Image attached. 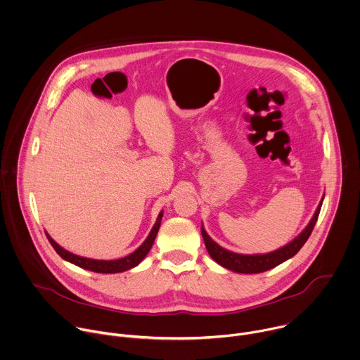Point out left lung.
I'll return each instance as SVG.
<instances>
[{"mask_svg":"<svg viewBox=\"0 0 360 360\" xmlns=\"http://www.w3.org/2000/svg\"><path fill=\"white\" fill-rule=\"evenodd\" d=\"M321 206H322V200H321L319 206L316 207L315 214L312 216L309 224L304 229V231L297 238H294L291 243H288L287 246H284L273 253L245 256V255H237V253L229 252V250L220 248L219 245H216L207 236V233L203 230V227H202V237H203L205 246L207 249V253L220 266H223L231 271H236V273H245V274L263 273V271L274 269L276 266L281 264L283 262L291 259L301 250V248L305 245V242L308 240V237L311 236V233L314 230V226H315L319 212H321Z\"/></svg>","mask_w":360,"mask_h":360,"instance_id":"1","label":"left lung"}]
</instances>
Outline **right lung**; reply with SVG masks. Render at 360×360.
<instances>
[{
  "mask_svg": "<svg viewBox=\"0 0 360 360\" xmlns=\"http://www.w3.org/2000/svg\"><path fill=\"white\" fill-rule=\"evenodd\" d=\"M161 217H162V212L160 213L158 219H157V223L154 224L151 233L148 234L147 240L131 255L126 256L124 259H118V260H91V259H86V257H80V256H76V255H72L69 253L68 250L62 249L56 242H53V238H51L49 234H46L49 243L52 245V248L55 249V252L62 257L65 259L66 262H70L82 269H86V270H90V271H94V273H122V271H126V270H130L136 266H139L141 263V260L148 255L150 249L153 248L154 245V240L157 237V233H158V229H160V224H161Z\"/></svg>",
  "mask_w": 360,
  "mask_h": 360,
  "instance_id": "add662e5",
  "label": "right lung"
}]
</instances>
